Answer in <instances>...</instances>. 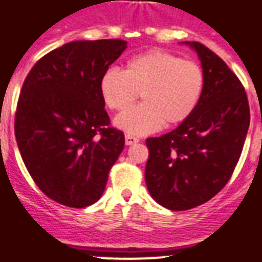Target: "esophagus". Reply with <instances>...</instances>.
I'll list each match as a JSON object with an SVG mask.
<instances>
[{
    "instance_id": "esophagus-1",
    "label": "esophagus",
    "mask_w": 262,
    "mask_h": 262,
    "mask_svg": "<svg viewBox=\"0 0 262 262\" xmlns=\"http://www.w3.org/2000/svg\"><path fill=\"white\" fill-rule=\"evenodd\" d=\"M125 143H126V145H133V144L139 143V139H137V137H135V136L126 135L125 136Z\"/></svg>"
}]
</instances>
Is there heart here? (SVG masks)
<instances>
[{
    "mask_svg": "<svg viewBox=\"0 0 262 262\" xmlns=\"http://www.w3.org/2000/svg\"><path fill=\"white\" fill-rule=\"evenodd\" d=\"M203 69L168 51H145L126 62L125 71L107 69L100 77V95L111 110L121 111L137 98L139 106L115 118V126L129 135H147L162 125L174 126L191 115L203 96Z\"/></svg>",
    "mask_w": 262,
    "mask_h": 262,
    "instance_id": "1",
    "label": "heart"
}]
</instances>
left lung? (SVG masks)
Masks as SVG:
<instances>
[{
    "label": "left lung",
    "mask_w": 262,
    "mask_h": 262,
    "mask_svg": "<svg viewBox=\"0 0 262 262\" xmlns=\"http://www.w3.org/2000/svg\"><path fill=\"white\" fill-rule=\"evenodd\" d=\"M199 55L203 96L172 132L147 139L145 183L152 199L171 211L207 203L231 177L250 123L248 96L223 59L199 42H182Z\"/></svg>",
    "instance_id": "1"
}]
</instances>
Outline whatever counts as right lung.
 <instances>
[{"label":"right lung","mask_w":262,"mask_h":262,"mask_svg":"<svg viewBox=\"0 0 262 262\" xmlns=\"http://www.w3.org/2000/svg\"><path fill=\"white\" fill-rule=\"evenodd\" d=\"M126 47L121 39L65 43L39 59L23 84L18 151L39 189L62 205L96 203L122 152L125 136L108 126L99 83Z\"/></svg>","instance_id":"1"}]
</instances>
